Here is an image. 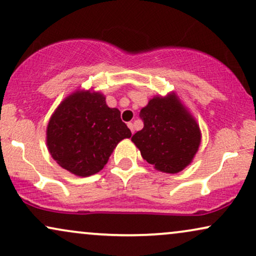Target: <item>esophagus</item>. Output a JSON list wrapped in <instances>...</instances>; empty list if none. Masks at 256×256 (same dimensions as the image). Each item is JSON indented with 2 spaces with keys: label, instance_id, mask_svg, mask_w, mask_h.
Segmentation results:
<instances>
[{
  "label": "esophagus",
  "instance_id": "1",
  "mask_svg": "<svg viewBox=\"0 0 256 256\" xmlns=\"http://www.w3.org/2000/svg\"><path fill=\"white\" fill-rule=\"evenodd\" d=\"M128 128H130V130H131V132H132V134H134V124H132V122H128Z\"/></svg>",
  "mask_w": 256,
  "mask_h": 256
}]
</instances>
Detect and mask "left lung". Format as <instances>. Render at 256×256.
Returning a JSON list of instances; mask_svg holds the SVG:
<instances>
[{"mask_svg":"<svg viewBox=\"0 0 256 256\" xmlns=\"http://www.w3.org/2000/svg\"><path fill=\"white\" fill-rule=\"evenodd\" d=\"M144 128L131 138L142 158L163 173L181 172L194 158L202 132L176 93L154 96L140 110Z\"/></svg>","mask_w":256,"mask_h":256,"instance_id":"left-lung-1","label":"left lung"}]
</instances>
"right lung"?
Returning <instances> with one entry per match:
<instances>
[{"instance_id":"obj_1","label":"right lung","mask_w":256,"mask_h":256,"mask_svg":"<svg viewBox=\"0 0 256 256\" xmlns=\"http://www.w3.org/2000/svg\"><path fill=\"white\" fill-rule=\"evenodd\" d=\"M130 137L120 110L110 108L100 92L84 89H78L58 104L46 128L52 158L81 178L98 173L119 142Z\"/></svg>"}]
</instances>
